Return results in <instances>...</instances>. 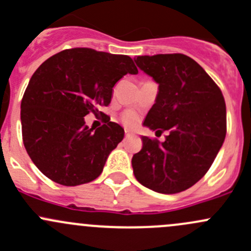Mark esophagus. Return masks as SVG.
<instances>
[{
	"label": "esophagus",
	"mask_w": 251,
	"mask_h": 251,
	"mask_svg": "<svg viewBox=\"0 0 251 251\" xmlns=\"http://www.w3.org/2000/svg\"><path fill=\"white\" fill-rule=\"evenodd\" d=\"M133 133L132 132H130V131H125V136L126 137H130V136H132Z\"/></svg>",
	"instance_id": "34e87169"
}]
</instances>
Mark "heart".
<instances>
[{
    "label": "heart",
    "instance_id": "heart-1",
    "mask_svg": "<svg viewBox=\"0 0 251 251\" xmlns=\"http://www.w3.org/2000/svg\"><path fill=\"white\" fill-rule=\"evenodd\" d=\"M138 120V116L135 111L132 110H128L125 111L123 115V123L125 124L126 126H133Z\"/></svg>",
    "mask_w": 251,
    "mask_h": 251
}]
</instances>
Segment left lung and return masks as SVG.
Masks as SVG:
<instances>
[{
  "instance_id": "left-lung-1",
  "label": "left lung",
  "mask_w": 251,
  "mask_h": 251,
  "mask_svg": "<svg viewBox=\"0 0 251 251\" xmlns=\"http://www.w3.org/2000/svg\"><path fill=\"white\" fill-rule=\"evenodd\" d=\"M135 62L159 85L143 125L164 142L143 136L132 156L135 177L154 192L186 191L206 174L226 137V104L219 86L188 55H140Z\"/></svg>"
}]
</instances>
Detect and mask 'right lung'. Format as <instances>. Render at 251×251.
Here are the masks:
<instances>
[{
	"label": "right lung",
	"instance_id": "add662e5",
	"mask_svg": "<svg viewBox=\"0 0 251 251\" xmlns=\"http://www.w3.org/2000/svg\"><path fill=\"white\" fill-rule=\"evenodd\" d=\"M137 73L128 55L91 48L64 50L37 68L23 96L20 120L25 149L45 176L78 186L102 174L125 132L110 119L93 131L83 118L109 105L114 85Z\"/></svg>",
	"mask_w": 251,
	"mask_h": 251
}]
</instances>
